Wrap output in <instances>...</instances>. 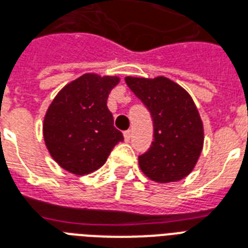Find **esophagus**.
<instances>
[{
    "label": "esophagus",
    "mask_w": 248,
    "mask_h": 248,
    "mask_svg": "<svg viewBox=\"0 0 248 248\" xmlns=\"http://www.w3.org/2000/svg\"><path fill=\"white\" fill-rule=\"evenodd\" d=\"M124 137L126 142H130V139H131V130H126L124 133Z\"/></svg>",
    "instance_id": "obj_1"
}]
</instances>
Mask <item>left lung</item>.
<instances>
[{
    "label": "left lung",
    "mask_w": 248,
    "mask_h": 248,
    "mask_svg": "<svg viewBox=\"0 0 248 248\" xmlns=\"http://www.w3.org/2000/svg\"><path fill=\"white\" fill-rule=\"evenodd\" d=\"M127 87L151 113L154 142L139 156V167L157 183L189 175L203 146V126L189 93L170 78H124Z\"/></svg>",
    "instance_id": "obj_1"
}]
</instances>
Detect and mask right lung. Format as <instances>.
Instances as JSON below:
<instances>
[{
	"instance_id": "right-lung-1",
	"label": "right lung",
	"mask_w": 248,
	"mask_h": 248,
	"mask_svg": "<svg viewBox=\"0 0 248 248\" xmlns=\"http://www.w3.org/2000/svg\"><path fill=\"white\" fill-rule=\"evenodd\" d=\"M118 82L117 76L85 73L67 84L48 106L43 122L46 146L68 172L82 176L98 170L124 140L106 105Z\"/></svg>"
}]
</instances>
